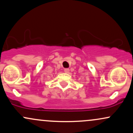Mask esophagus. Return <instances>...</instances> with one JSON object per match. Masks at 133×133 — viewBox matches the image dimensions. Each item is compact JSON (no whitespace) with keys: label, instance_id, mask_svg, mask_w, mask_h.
Instances as JSON below:
<instances>
[{"label":"esophagus","instance_id":"obj_1","mask_svg":"<svg viewBox=\"0 0 133 133\" xmlns=\"http://www.w3.org/2000/svg\"><path fill=\"white\" fill-rule=\"evenodd\" d=\"M64 72L65 73H69V69L68 68L64 69Z\"/></svg>","mask_w":133,"mask_h":133}]
</instances>
